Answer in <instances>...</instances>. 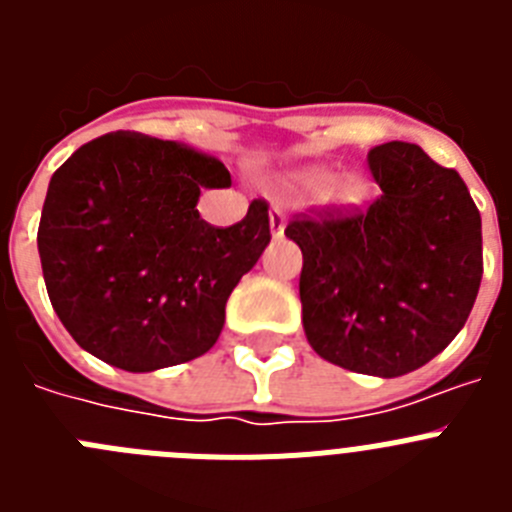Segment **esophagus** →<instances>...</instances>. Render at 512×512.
<instances>
[{"mask_svg": "<svg viewBox=\"0 0 512 512\" xmlns=\"http://www.w3.org/2000/svg\"><path fill=\"white\" fill-rule=\"evenodd\" d=\"M269 228H271V238H282L284 228H287V217L279 207H271L269 210Z\"/></svg>", "mask_w": 512, "mask_h": 512, "instance_id": "1", "label": "esophagus"}]
</instances>
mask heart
I'll use <instances>...</instances> for the list:
<instances>
[{
    "instance_id": "obj_1",
    "label": "heart",
    "mask_w": 512,
    "mask_h": 512,
    "mask_svg": "<svg viewBox=\"0 0 512 512\" xmlns=\"http://www.w3.org/2000/svg\"><path fill=\"white\" fill-rule=\"evenodd\" d=\"M292 184L305 189V192H323V189H328L330 184H333V169H328V166H307V169H300L297 174H292ZM364 192V179L356 174L341 176V179L333 184V189H330L333 200L346 202V205L359 202L361 197H364Z\"/></svg>"
}]
</instances>
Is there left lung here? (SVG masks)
<instances>
[{"instance_id": "left-lung-1", "label": "left lung", "mask_w": 512, "mask_h": 512, "mask_svg": "<svg viewBox=\"0 0 512 512\" xmlns=\"http://www.w3.org/2000/svg\"><path fill=\"white\" fill-rule=\"evenodd\" d=\"M366 212L292 220L307 343L348 372H415L456 338L482 282V217L467 184L415 143L369 151Z\"/></svg>"}]
</instances>
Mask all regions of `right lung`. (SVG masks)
<instances>
[{
	"instance_id": "1",
	"label": "right lung",
	"mask_w": 512,
	"mask_h": 512,
	"mask_svg": "<svg viewBox=\"0 0 512 512\" xmlns=\"http://www.w3.org/2000/svg\"><path fill=\"white\" fill-rule=\"evenodd\" d=\"M230 187L215 156L140 133L81 146L51 176L38 253L51 305L84 351L125 372L207 354L225 302L269 246V207L215 228L202 189Z\"/></svg>"
}]
</instances>
